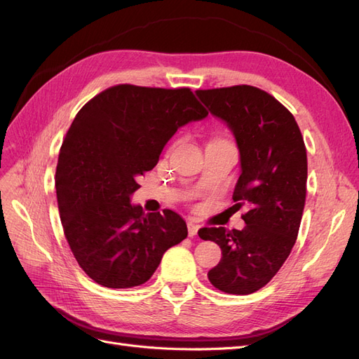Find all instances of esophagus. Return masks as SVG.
<instances>
[{
	"label": "esophagus",
	"instance_id": "esophagus-1",
	"mask_svg": "<svg viewBox=\"0 0 359 359\" xmlns=\"http://www.w3.org/2000/svg\"><path fill=\"white\" fill-rule=\"evenodd\" d=\"M187 227H189V236H190V238H193L194 235L198 233V231H199V226H198L196 223H193V222H189V223H187Z\"/></svg>",
	"mask_w": 359,
	"mask_h": 359
}]
</instances>
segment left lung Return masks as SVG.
Returning a JSON list of instances; mask_svg holds the SVG:
<instances>
[{
  "label": "left lung",
  "mask_w": 359,
  "mask_h": 359,
  "mask_svg": "<svg viewBox=\"0 0 359 359\" xmlns=\"http://www.w3.org/2000/svg\"><path fill=\"white\" fill-rule=\"evenodd\" d=\"M210 112L227 123L241 154L235 208L247 206L243 231L202 227L199 236L222 248L208 278L232 295L262 289L295 245L307 193V151L293 115L252 85L198 90Z\"/></svg>",
  "instance_id": "obj_1"
}]
</instances>
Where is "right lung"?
I'll use <instances>...</instances> for the list:
<instances>
[{"mask_svg": "<svg viewBox=\"0 0 359 359\" xmlns=\"http://www.w3.org/2000/svg\"><path fill=\"white\" fill-rule=\"evenodd\" d=\"M206 115L190 88L121 83L74 116L58 156L57 199L72 253L95 283L144 285L166 250L187 238L177 212L145 214L130 194L177 130Z\"/></svg>", "mask_w": 359, "mask_h": 359, "instance_id": "add662e5", "label": "right lung"}]
</instances>
